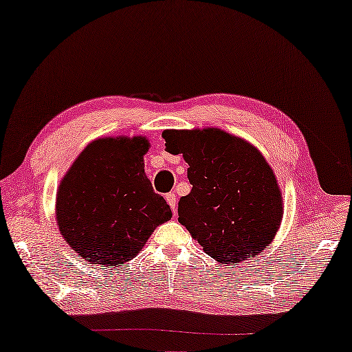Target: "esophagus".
I'll list each match as a JSON object with an SVG mask.
<instances>
[{"label": "esophagus", "mask_w": 352, "mask_h": 352, "mask_svg": "<svg viewBox=\"0 0 352 352\" xmlns=\"http://www.w3.org/2000/svg\"><path fill=\"white\" fill-rule=\"evenodd\" d=\"M165 199H166V203H168V206H170L171 209H173V212H175V214H176V204H177V198H176V195H175V193H168V195H165Z\"/></svg>", "instance_id": "obj_1"}]
</instances>
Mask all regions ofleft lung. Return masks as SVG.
Instances as JSON below:
<instances>
[{
  "mask_svg": "<svg viewBox=\"0 0 352 352\" xmlns=\"http://www.w3.org/2000/svg\"><path fill=\"white\" fill-rule=\"evenodd\" d=\"M165 149L188 164L179 223L217 262L256 257L279 230L284 201L272 166L245 138L218 128L166 129Z\"/></svg>",
  "mask_w": 352,
  "mask_h": 352,
  "instance_id": "1",
  "label": "left lung"
}]
</instances>
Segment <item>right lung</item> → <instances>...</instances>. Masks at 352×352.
Returning a JSON list of instances; mask_svg holds the SVG:
<instances>
[{
    "instance_id": "obj_1",
    "label": "right lung",
    "mask_w": 352,
    "mask_h": 352,
    "mask_svg": "<svg viewBox=\"0 0 352 352\" xmlns=\"http://www.w3.org/2000/svg\"><path fill=\"white\" fill-rule=\"evenodd\" d=\"M149 146L143 135L96 138L62 177L57 228L85 262L106 270L129 262L171 218L170 206L154 193L145 173Z\"/></svg>"
}]
</instances>
